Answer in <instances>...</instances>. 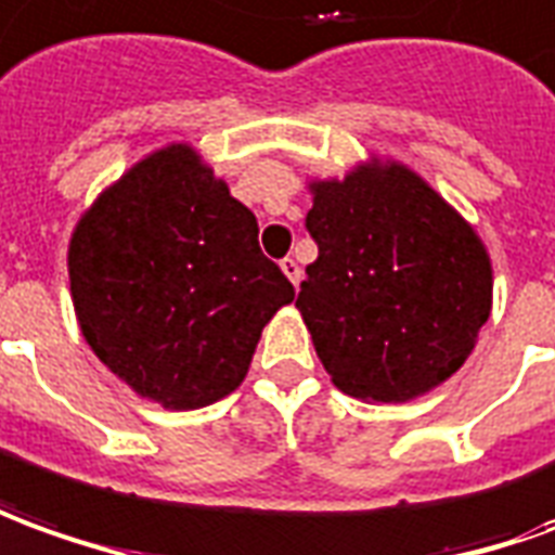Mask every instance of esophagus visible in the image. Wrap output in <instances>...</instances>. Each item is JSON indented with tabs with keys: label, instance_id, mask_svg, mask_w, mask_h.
<instances>
[{
	"label": "esophagus",
	"instance_id": "obj_1",
	"mask_svg": "<svg viewBox=\"0 0 555 555\" xmlns=\"http://www.w3.org/2000/svg\"><path fill=\"white\" fill-rule=\"evenodd\" d=\"M281 269H284V274L293 281V286L301 284V266L293 259V256H286V259H281Z\"/></svg>",
	"mask_w": 555,
	"mask_h": 555
}]
</instances>
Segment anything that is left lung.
I'll return each instance as SVG.
<instances>
[{
  "label": "left lung",
  "instance_id": "left-lung-1",
  "mask_svg": "<svg viewBox=\"0 0 555 555\" xmlns=\"http://www.w3.org/2000/svg\"><path fill=\"white\" fill-rule=\"evenodd\" d=\"M305 227L317 259L296 308L341 392L408 401L468 359L492 301L489 256L411 168L314 183Z\"/></svg>",
  "mask_w": 555,
  "mask_h": 555
}]
</instances>
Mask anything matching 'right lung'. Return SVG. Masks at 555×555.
I'll list each match as a JSON object with an SVG mask.
<instances>
[{"instance_id": "obj_1", "label": "right lung", "mask_w": 555, "mask_h": 555, "mask_svg": "<svg viewBox=\"0 0 555 555\" xmlns=\"http://www.w3.org/2000/svg\"><path fill=\"white\" fill-rule=\"evenodd\" d=\"M80 332L144 399L193 411L238 387L296 289L259 250L254 211L186 144L141 159L68 247Z\"/></svg>"}]
</instances>
